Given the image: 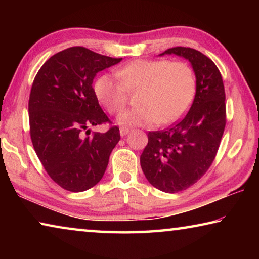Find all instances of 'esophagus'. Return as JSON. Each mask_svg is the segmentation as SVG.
I'll list each match as a JSON object with an SVG mask.
<instances>
[{"instance_id": "obj_1", "label": "esophagus", "mask_w": 259, "mask_h": 259, "mask_svg": "<svg viewBox=\"0 0 259 259\" xmlns=\"http://www.w3.org/2000/svg\"><path fill=\"white\" fill-rule=\"evenodd\" d=\"M128 133H129L128 128H120V135L122 136V137H124L125 135H128Z\"/></svg>"}]
</instances>
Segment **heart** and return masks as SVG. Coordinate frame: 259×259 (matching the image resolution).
<instances>
[{
  "instance_id": "1",
  "label": "heart",
  "mask_w": 259,
  "mask_h": 259,
  "mask_svg": "<svg viewBox=\"0 0 259 259\" xmlns=\"http://www.w3.org/2000/svg\"><path fill=\"white\" fill-rule=\"evenodd\" d=\"M140 89L138 107L124 109L116 122L123 126H153L181 119L193 103L196 77L184 61L136 59L116 71L104 74L95 83V94L109 113L124 107L128 90Z\"/></svg>"
}]
</instances>
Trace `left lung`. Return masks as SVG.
Wrapping results in <instances>:
<instances>
[{"label": "left lung", "instance_id": "8db88e82", "mask_svg": "<svg viewBox=\"0 0 259 259\" xmlns=\"http://www.w3.org/2000/svg\"><path fill=\"white\" fill-rule=\"evenodd\" d=\"M164 55L190 61L196 77V93L183 120L166 130L148 133L140 165L157 190L177 193L198 182L217 154L226 124L225 90L217 66L200 51L176 47L159 56Z\"/></svg>", "mask_w": 259, "mask_h": 259}]
</instances>
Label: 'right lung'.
<instances>
[{"mask_svg":"<svg viewBox=\"0 0 259 259\" xmlns=\"http://www.w3.org/2000/svg\"><path fill=\"white\" fill-rule=\"evenodd\" d=\"M122 58L72 47L48 59L34 78L28 113L34 150L47 172L71 192L94 187L103 178L120 130L90 135L109 122L93 88L97 73Z\"/></svg>","mask_w":259,"mask_h":259,"instance_id":"obj_1","label":"right lung"}]
</instances>
